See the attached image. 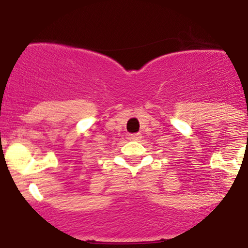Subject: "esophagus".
<instances>
[{"label": "esophagus", "instance_id": "obj_1", "mask_svg": "<svg viewBox=\"0 0 248 248\" xmlns=\"http://www.w3.org/2000/svg\"><path fill=\"white\" fill-rule=\"evenodd\" d=\"M142 139V135L140 133H136V134H132V135H130V140H134V141H139V140H141Z\"/></svg>", "mask_w": 248, "mask_h": 248}]
</instances>
